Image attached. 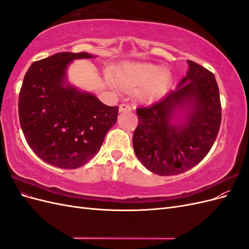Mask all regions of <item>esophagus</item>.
<instances>
[{
	"label": "esophagus",
	"instance_id": "obj_1",
	"mask_svg": "<svg viewBox=\"0 0 249 249\" xmlns=\"http://www.w3.org/2000/svg\"><path fill=\"white\" fill-rule=\"evenodd\" d=\"M132 107L130 104H126V103H123L119 105V112H125V111H131Z\"/></svg>",
	"mask_w": 249,
	"mask_h": 249
}]
</instances>
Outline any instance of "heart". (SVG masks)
Masks as SVG:
<instances>
[{"label": "heart", "instance_id": "heart-1", "mask_svg": "<svg viewBox=\"0 0 249 249\" xmlns=\"http://www.w3.org/2000/svg\"><path fill=\"white\" fill-rule=\"evenodd\" d=\"M172 80L169 69L153 63L125 62L114 71V81L123 90L140 87L138 97L145 102L160 99L167 91Z\"/></svg>", "mask_w": 249, "mask_h": 249}]
</instances>
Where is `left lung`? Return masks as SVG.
<instances>
[{
    "instance_id": "8db88e82",
    "label": "left lung",
    "mask_w": 249,
    "mask_h": 249,
    "mask_svg": "<svg viewBox=\"0 0 249 249\" xmlns=\"http://www.w3.org/2000/svg\"><path fill=\"white\" fill-rule=\"evenodd\" d=\"M189 71L159 102L136 109L138 125L133 147L139 161L158 176H175L193 168L212 148L221 124L219 89L214 74L188 60ZM183 124H171L178 109Z\"/></svg>"
}]
</instances>
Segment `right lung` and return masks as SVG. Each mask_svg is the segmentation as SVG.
I'll return each instance as SVG.
<instances>
[{"label":"right lung","instance_id":"right-lung-1","mask_svg":"<svg viewBox=\"0 0 249 249\" xmlns=\"http://www.w3.org/2000/svg\"><path fill=\"white\" fill-rule=\"evenodd\" d=\"M88 53H58L29 67L18 97V116L29 146L53 166L76 169L99 153L115 124L118 107L103 104L66 82L67 66Z\"/></svg>","mask_w":249,"mask_h":249}]
</instances>
